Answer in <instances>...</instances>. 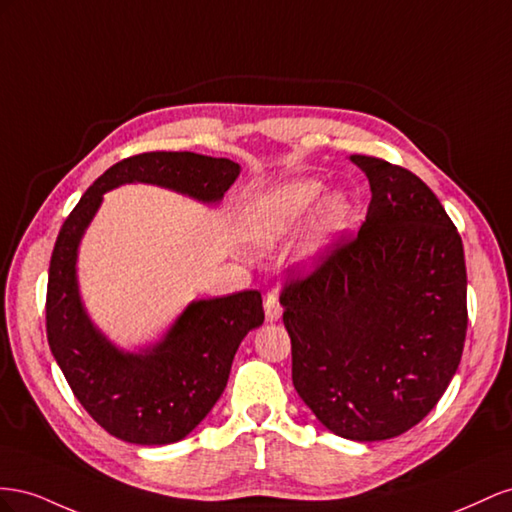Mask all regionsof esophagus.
Segmentation results:
<instances>
[{
	"label": "esophagus",
	"mask_w": 512,
	"mask_h": 512,
	"mask_svg": "<svg viewBox=\"0 0 512 512\" xmlns=\"http://www.w3.org/2000/svg\"><path fill=\"white\" fill-rule=\"evenodd\" d=\"M264 309H266V319H268V321H279V319H281L283 306H281V302H279V294H276V291H270V294L266 296Z\"/></svg>",
	"instance_id": "esophagus-1"
}]
</instances>
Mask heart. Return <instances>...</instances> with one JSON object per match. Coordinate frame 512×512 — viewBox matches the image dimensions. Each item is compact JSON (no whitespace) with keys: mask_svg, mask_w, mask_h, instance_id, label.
Listing matches in <instances>:
<instances>
[{"mask_svg":"<svg viewBox=\"0 0 512 512\" xmlns=\"http://www.w3.org/2000/svg\"><path fill=\"white\" fill-rule=\"evenodd\" d=\"M317 178H296L266 188L244 210V233L259 246H274L296 233L324 193ZM354 216V199L347 191H332L319 201L315 227L319 233H339Z\"/></svg>","mask_w":512,"mask_h":512,"instance_id":"1","label":"heart"}]
</instances>
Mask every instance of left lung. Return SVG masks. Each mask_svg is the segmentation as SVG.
<instances>
[{"instance_id": "obj_1", "label": "left lung", "mask_w": 512, "mask_h": 512, "mask_svg": "<svg viewBox=\"0 0 512 512\" xmlns=\"http://www.w3.org/2000/svg\"><path fill=\"white\" fill-rule=\"evenodd\" d=\"M367 218L281 294L291 379L334 435L390 440L425 418L455 377L467 330L463 242L418 175L354 154Z\"/></svg>"}]
</instances>
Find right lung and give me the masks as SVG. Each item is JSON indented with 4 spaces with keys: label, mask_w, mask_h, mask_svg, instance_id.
I'll use <instances>...</instances> for the list:
<instances>
[{
    "label": "right lung",
    "mask_w": 512,
    "mask_h": 512,
    "mask_svg": "<svg viewBox=\"0 0 512 512\" xmlns=\"http://www.w3.org/2000/svg\"><path fill=\"white\" fill-rule=\"evenodd\" d=\"M240 175L229 158L145 152L120 160L87 188L55 240L47 285V339L55 362L98 425L139 446L180 442L210 414L233 356L264 324L257 289L193 300L156 343L128 352L87 315L79 291V244L102 203L122 184H152L218 206Z\"/></svg>",
    "instance_id": "right-lung-1"
}]
</instances>
